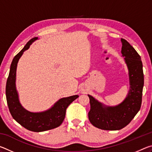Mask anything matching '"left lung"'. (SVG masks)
Listing matches in <instances>:
<instances>
[{
  "label": "left lung",
  "instance_id": "1",
  "mask_svg": "<svg viewBox=\"0 0 152 152\" xmlns=\"http://www.w3.org/2000/svg\"><path fill=\"white\" fill-rule=\"evenodd\" d=\"M121 53L129 69L130 90L122 103L115 107H106L91 95L90 122L103 130H119L127 126L140 110L144 84L143 64L140 56L127 41L121 39Z\"/></svg>",
  "mask_w": 152,
  "mask_h": 152
}]
</instances>
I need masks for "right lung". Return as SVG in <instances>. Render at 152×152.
Wrapping results in <instances>:
<instances>
[{
    "instance_id": "right-lung-1",
    "label": "right lung",
    "mask_w": 152,
    "mask_h": 152,
    "mask_svg": "<svg viewBox=\"0 0 152 152\" xmlns=\"http://www.w3.org/2000/svg\"><path fill=\"white\" fill-rule=\"evenodd\" d=\"M36 39L37 37L29 40L12 60L6 84V97L12 118L27 129L34 132H41L59 127L65 118L66 109L78 97V95L62 98L50 109L42 113H31L21 106L15 86L17 66L23 53L29 49L30 45Z\"/></svg>"
}]
</instances>
